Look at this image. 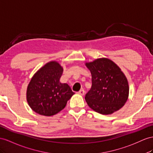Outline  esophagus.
Masks as SVG:
<instances>
[{"label":"esophagus","mask_w":153,"mask_h":153,"mask_svg":"<svg viewBox=\"0 0 153 153\" xmlns=\"http://www.w3.org/2000/svg\"><path fill=\"white\" fill-rule=\"evenodd\" d=\"M85 92L83 89L80 90V91L77 92V94H79V95H81V96H83L85 94Z\"/></svg>","instance_id":"34e87169"}]
</instances>
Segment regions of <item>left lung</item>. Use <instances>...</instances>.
I'll return each mask as SVG.
<instances>
[{
  "instance_id": "obj_1",
  "label": "left lung",
  "mask_w": 153,
  "mask_h": 153,
  "mask_svg": "<svg viewBox=\"0 0 153 153\" xmlns=\"http://www.w3.org/2000/svg\"><path fill=\"white\" fill-rule=\"evenodd\" d=\"M92 75V87L85 95L90 108L101 114H111L123 107L129 87L125 74L107 58L86 62Z\"/></svg>"
}]
</instances>
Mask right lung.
Instances as JSON below:
<instances>
[{
	"label": "right lung",
	"instance_id": "add662e5",
	"mask_svg": "<svg viewBox=\"0 0 153 153\" xmlns=\"http://www.w3.org/2000/svg\"><path fill=\"white\" fill-rule=\"evenodd\" d=\"M63 68L57 61H50L34 74L26 91V100L32 110L51 116L63 109L74 94L70 86L59 79Z\"/></svg>",
	"mask_w": 153,
	"mask_h": 153
}]
</instances>
